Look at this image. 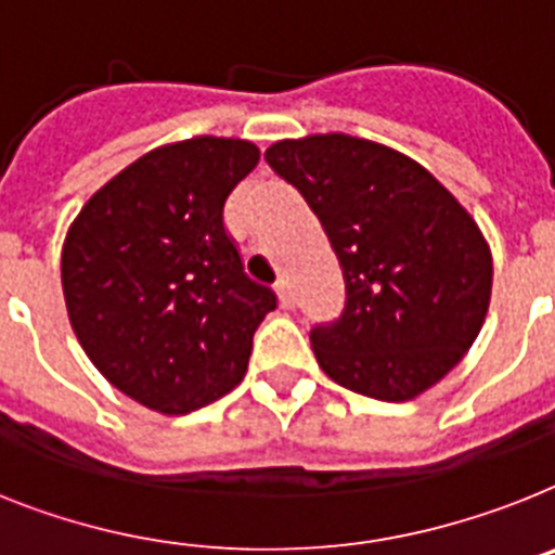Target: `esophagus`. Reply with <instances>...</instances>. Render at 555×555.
Returning <instances> with one entry per match:
<instances>
[{
  "label": "esophagus",
  "instance_id": "34e87169",
  "mask_svg": "<svg viewBox=\"0 0 555 555\" xmlns=\"http://www.w3.org/2000/svg\"><path fill=\"white\" fill-rule=\"evenodd\" d=\"M276 296H279V305L285 307V310H293V307H296V293H293L287 279H282V282L276 285Z\"/></svg>",
  "mask_w": 555,
  "mask_h": 555
}]
</instances>
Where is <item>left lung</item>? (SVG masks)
I'll use <instances>...</instances> for the list:
<instances>
[{"instance_id": "8db88e82", "label": "left lung", "mask_w": 555, "mask_h": 555, "mask_svg": "<svg viewBox=\"0 0 555 555\" xmlns=\"http://www.w3.org/2000/svg\"><path fill=\"white\" fill-rule=\"evenodd\" d=\"M264 160L319 217L347 305L310 330L335 384L412 400L477 341L491 305V248L472 214L412 157L352 134L279 141Z\"/></svg>"}]
</instances>
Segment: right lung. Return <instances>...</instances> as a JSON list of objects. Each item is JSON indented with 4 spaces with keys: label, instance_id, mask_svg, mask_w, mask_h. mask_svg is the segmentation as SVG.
<instances>
[{
    "label": "right lung",
    "instance_id": "right-lung-1",
    "mask_svg": "<svg viewBox=\"0 0 555 555\" xmlns=\"http://www.w3.org/2000/svg\"><path fill=\"white\" fill-rule=\"evenodd\" d=\"M259 163L236 138L152 149L98 189L62 250L69 324L115 389L189 414L245 378L276 293L245 276L222 206Z\"/></svg>",
    "mask_w": 555,
    "mask_h": 555
}]
</instances>
